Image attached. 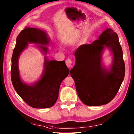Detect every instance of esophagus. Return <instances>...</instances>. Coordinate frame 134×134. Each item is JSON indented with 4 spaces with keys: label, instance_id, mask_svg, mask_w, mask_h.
<instances>
[{
    "label": "esophagus",
    "instance_id": "34e87169",
    "mask_svg": "<svg viewBox=\"0 0 134 134\" xmlns=\"http://www.w3.org/2000/svg\"><path fill=\"white\" fill-rule=\"evenodd\" d=\"M65 64H66L67 66L68 67H70L71 66L72 60L70 59H67L66 60H65Z\"/></svg>",
    "mask_w": 134,
    "mask_h": 134
}]
</instances>
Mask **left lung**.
<instances>
[{
	"mask_svg": "<svg viewBox=\"0 0 134 134\" xmlns=\"http://www.w3.org/2000/svg\"><path fill=\"white\" fill-rule=\"evenodd\" d=\"M108 47L113 53L109 72L101 65V53ZM75 64L71 70L80 99L87 105L108 104L115 97L124 79L125 67L117 34L107 29L92 44L79 46L74 53Z\"/></svg>",
	"mask_w": 134,
	"mask_h": 134,
	"instance_id": "8db88e82",
	"label": "left lung"
}]
</instances>
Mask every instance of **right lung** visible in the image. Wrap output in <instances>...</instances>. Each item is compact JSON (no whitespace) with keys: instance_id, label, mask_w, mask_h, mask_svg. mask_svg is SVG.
Returning <instances> with one entry per match:
<instances>
[{"instance_id":"add662e5","label":"right lung","mask_w":134,"mask_h":134,"mask_svg":"<svg viewBox=\"0 0 134 134\" xmlns=\"http://www.w3.org/2000/svg\"><path fill=\"white\" fill-rule=\"evenodd\" d=\"M28 43L47 45L49 38L43 30L27 27L21 30L17 37L15 48L12 57L11 80L14 88L23 101L35 108H46L54 105L59 97L60 84L69 75L70 71L64 61L57 62L45 60L44 71L39 81L33 86H29L21 81L18 69V59ZM45 54L47 48L38 45Z\"/></svg>"}]
</instances>
